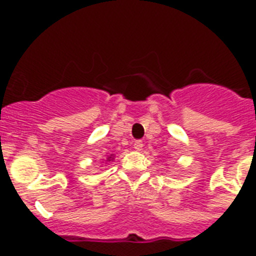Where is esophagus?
Masks as SVG:
<instances>
[{"label": "esophagus", "mask_w": 256, "mask_h": 256, "mask_svg": "<svg viewBox=\"0 0 256 256\" xmlns=\"http://www.w3.org/2000/svg\"><path fill=\"white\" fill-rule=\"evenodd\" d=\"M133 146H134V150L141 151L142 148H144V142H142L141 140H137V141L134 142V144H133Z\"/></svg>", "instance_id": "1"}]
</instances>
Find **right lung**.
<instances>
[{
  "instance_id": "1",
  "label": "right lung",
  "mask_w": 256,
  "mask_h": 256,
  "mask_svg": "<svg viewBox=\"0 0 256 256\" xmlns=\"http://www.w3.org/2000/svg\"><path fill=\"white\" fill-rule=\"evenodd\" d=\"M108 159H110V158H108Z\"/></svg>"
}]
</instances>
